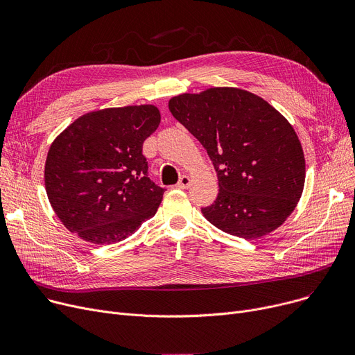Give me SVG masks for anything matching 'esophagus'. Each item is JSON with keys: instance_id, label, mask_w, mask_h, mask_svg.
Masks as SVG:
<instances>
[{"instance_id": "obj_1", "label": "esophagus", "mask_w": 355, "mask_h": 355, "mask_svg": "<svg viewBox=\"0 0 355 355\" xmlns=\"http://www.w3.org/2000/svg\"><path fill=\"white\" fill-rule=\"evenodd\" d=\"M191 185V178L189 175H182L177 184L178 189H189Z\"/></svg>"}]
</instances>
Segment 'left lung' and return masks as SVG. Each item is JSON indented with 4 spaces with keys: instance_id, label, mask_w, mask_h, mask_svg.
I'll use <instances>...</instances> for the list:
<instances>
[{
    "instance_id": "8db88e82",
    "label": "left lung",
    "mask_w": 355,
    "mask_h": 355,
    "mask_svg": "<svg viewBox=\"0 0 355 355\" xmlns=\"http://www.w3.org/2000/svg\"><path fill=\"white\" fill-rule=\"evenodd\" d=\"M168 107L206 148L216 168L218 194L201 209L202 216L243 239L282 226L305 184L302 145L288 119L265 99L237 87L182 93Z\"/></svg>"
}]
</instances>
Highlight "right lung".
Listing matches in <instances>:
<instances>
[{
    "instance_id": "obj_1",
    "label": "right lung",
    "mask_w": 355,
    "mask_h": 355,
    "mask_svg": "<svg viewBox=\"0 0 355 355\" xmlns=\"http://www.w3.org/2000/svg\"><path fill=\"white\" fill-rule=\"evenodd\" d=\"M159 122L154 105L99 109L53 141L44 185L67 230L90 243L114 245L157 213L165 190L148 178L142 144Z\"/></svg>"
}]
</instances>
